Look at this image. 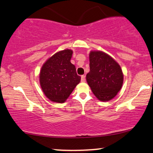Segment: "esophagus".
Returning a JSON list of instances; mask_svg holds the SVG:
<instances>
[{"mask_svg": "<svg viewBox=\"0 0 153 153\" xmlns=\"http://www.w3.org/2000/svg\"><path fill=\"white\" fill-rule=\"evenodd\" d=\"M81 82H85V75H83L81 76Z\"/></svg>", "mask_w": 153, "mask_h": 153, "instance_id": "esophagus-1", "label": "esophagus"}]
</instances>
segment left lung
<instances>
[{
	"instance_id": "1",
	"label": "left lung",
	"mask_w": 153,
	"mask_h": 153,
	"mask_svg": "<svg viewBox=\"0 0 153 153\" xmlns=\"http://www.w3.org/2000/svg\"><path fill=\"white\" fill-rule=\"evenodd\" d=\"M90 71L86 75L89 86L99 100L108 101L120 91L123 84L121 67L111 56L101 51L89 53Z\"/></svg>"
}]
</instances>
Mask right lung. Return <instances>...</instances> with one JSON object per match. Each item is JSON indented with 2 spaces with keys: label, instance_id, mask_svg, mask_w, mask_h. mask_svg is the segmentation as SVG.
Here are the masks:
<instances>
[{
  "label": "right lung",
  "instance_id": "add662e5",
  "mask_svg": "<svg viewBox=\"0 0 153 153\" xmlns=\"http://www.w3.org/2000/svg\"><path fill=\"white\" fill-rule=\"evenodd\" d=\"M73 51L64 50L49 58L40 72V84L45 95L53 102L64 103L76 85L80 76L71 63Z\"/></svg>",
  "mask_w": 153,
  "mask_h": 153
}]
</instances>
